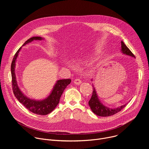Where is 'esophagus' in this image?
<instances>
[{
  "mask_svg": "<svg viewBox=\"0 0 149 149\" xmlns=\"http://www.w3.org/2000/svg\"><path fill=\"white\" fill-rule=\"evenodd\" d=\"M74 83L75 84L77 85V86H78V85L81 84V81L79 78H77V79H75L74 80Z\"/></svg>",
  "mask_w": 149,
  "mask_h": 149,
  "instance_id": "esophagus-1",
  "label": "esophagus"
}]
</instances>
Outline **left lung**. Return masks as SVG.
I'll list each match as a JSON object with an SVG mask.
<instances>
[{"instance_id":"obj_1","label":"left lung","mask_w":149,"mask_h":149,"mask_svg":"<svg viewBox=\"0 0 149 149\" xmlns=\"http://www.w3.org/2000/svg\"><path fill=\"white\" fill-rule=\"evenodd\" d=\"M121 51L123 53V54L128 55L132 57L135 58V56L133 55V54L130 51V50L127 48V47L125 45V44L123 41H121ZM93 81V79H91ZM93 94L91 99L88 101V104L90 107L91 110L96 115L98 116L101 117H108L113 116L118 112H119L121 109H123L125 106L128 104L127 102L126 104L120 106L117 108H110L107 106L104 105L100 100L98 94L97 93V91L95 90V88L94 87V86L93 84Z\"/></svg>"}]
</instances>
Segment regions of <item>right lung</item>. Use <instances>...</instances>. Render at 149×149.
<instances>
[{
  "instance_id": "1",
  "label": "right lung",
  "mask_w": 149,
  "mask_h": 149,
  "mask_svg": "<svg viewBox=\"0 0 149 149\" xmlns=\"http://www.w3.org/2000/svg\"><path fill=\"white\" fill-rule=\"evenodd\" d=\"M42 39H44V38L40 36L32 37L25 42L23 46L30 43L33 40H41ZM21 49H22V47L18 49L15 54L11 64L12 88L14 95L17 100L21 104H23L30 111L38 115H47L51 113L56 108L57 105L59 104L60 98L63 91H64L67 86L71 83V80L70 79H63L56 81L52 90L51 91V93L45 99L37 100L28 98L19 88L15 74L16 62Z\"/></svg>"
}]
</instances>
